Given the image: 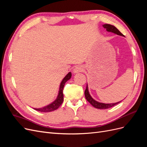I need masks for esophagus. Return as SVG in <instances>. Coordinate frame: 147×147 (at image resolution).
I'll return each mask as SVG.
<instances>
[{
    "mask_svg": "<svg viewBox=\"0 0 147 147\" xmlns=\"http://www.w3.org/2000/svg\"><path fill=\"white\" fill-rule=\"evenodd\" d=\"M83 71V68L80 65H77L75 66V67L74 69V72L75 74L78 73V72H82Z\"/></svg>",
    "mask_w": 147,
    "mask_h": 147,
    "instance_id": "esophagus-1",
    "label": "esophagus"
}]
</instances>
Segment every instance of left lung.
Returning a JSON list of instances; mask_svg holds the SVG:
<instances>
[{
	"label": "left lung",
	"mask_w": 147,
	"mask_h": 147,
	"mask_svg": "<svg viewBox=\"0 0 147 147\" xmlns=\"http://www.w3.org/2000/svg\"><path fill=\"white\" fill-rule=\"evenodd\" d=\"M104 28L106 29V30L109 31V32H113L115 34H116L117 35H122V36H124L123 35V34H121V32H119V30L117 28H115L114 26L110 25V24H105L103 25ZM84 95H85V97L86 100L90 102V103L94 107L96 108V109H107L109 108L112 107L114 105L118 104V103H119L120 102H117V103H113V104H103V103H100V102H98L96 101L95 100L93 99L91 96H90V93H89L88 91V84L86 88L85 91H84Z\"/></svg>",
	"instance_id": "1"
}]
</instances>
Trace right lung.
I'll return each mask as SVG.
<instances>
[{
  "label": "right lung",
  "mask_w": 147,
  "mask_h": 147,
  "mask_svg": "<svg viewBox=\"0 0 147 147\" xmlns=\"http://www.w3.org/2000/svg\"><path fill=\"white\" fill-rule=\"evenodd\" d=\"M71 76H72V74H71V72H69L64 78V79L63 80V81H62L60 84L58 96L57 97V99L53 102V103L40 109H34L35 110H37V111H39V112H52V111H54L57 109H58L60 107V105L62 104V103H63V100H64L63 90H64L65 83H66L67 81H68L71 78Z\"/></svg>",
  "instance_id": "right-lung-1"
}]
</instances>
